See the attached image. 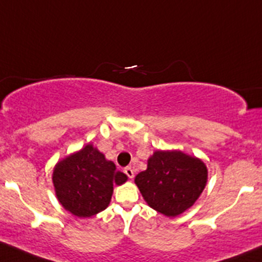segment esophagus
Masks as SVG:
<instances>
[{
    "label": "esophagus",
    "instance_id": "1",
    "mask_svg": "<svg viewBox=\"0 0 262 262\" xmlns=\"http://www.w3.org/2000/svg\"><path fill=\"white\" fill-rule=\"evenodd\" d=\"M124 173H125L126 176H128V178H130V180H133L134 178V170L132 167H126L124 168Z\"/></svg>",
    "mask_w": 262,
    "mask_h": 262
}]
</instances>
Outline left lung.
Instances as JSON below:
<instances>
[{
    "label": "left lung",
    "mask_w": 262,
    "mask_h": 262,
    "mask_svg": "<svg viewBox=\"0 0 262 262\" xmlns=\"http://www.w3.org/2000/svg\"><path fill=\"white\" fill-rule=\"evenodd\" d=\"M208 170L202 159L182 150H156L134 182L149 207L167 217L183 213L201 196Z\"/></svg>",
    "instance_id": "obj_1"
}]
</instances>
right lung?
<instances>
[{
	"mask_svg": "<svg viewBox=\"0 0 262 262\" xmlns=\"http://www.w3.org/2000/svg\"><path fill=\"white\" fill-rule=\"evenodd\" d=\"M128 177L93 144H86L55 164L52 183L60 205L80 219L92 217L109 206L114 184Z\"/></svg>",
	"mask_w": 262,
	"mask_h": 262,
	"instance_id": "obj_1",
	"label": "right lung"
}]
</instances>
